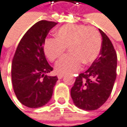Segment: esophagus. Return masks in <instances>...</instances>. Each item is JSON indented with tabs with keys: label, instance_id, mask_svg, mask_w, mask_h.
<instances>
[{
	"label": "esophagus",
	"instance_id": "34e87169",
	"mask_svg": "<svg viewBox=\"0 0 127 127\" xmlns=\"http://www.w3.org/2000/svg\"><path fill=\"white\" fill-rule=\"evenodd\" d=\"M63 77H64V75H63V74H58V79H61Z\"/></svg>",
	"mask_w": 127,
	"mask_h": 127
}]
</instances>
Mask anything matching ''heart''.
<instances>
[{
	"instance_id": "b5f03b06",
	"label": "heart",
	"mask_w": 127,
	"mask_h": 127,
	"mask_svg": "<svg viewBox=\"0 0 127 127\" xmlns=\"http://www.w3.org/2000/svg\"><path fill=\"white\" fill-rule=\"evenodd\" d=\"M55 37L46 40L43 51L53 62L61 58L69 49V54L61 59L55 69L61 73L79 70L82 66L90 65L97 58L102 46L100 32L93 27L84 24H68L55 32Z\"/></svg>"
}]
</instances>
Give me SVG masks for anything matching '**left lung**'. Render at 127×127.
Instances as JSON below:
<instances>
[{"label": "left lung", "instance_id": "obj_1", "mask_svg": "<svg viewBox=\"0 0 127 127\" xmlns=\"http://www.w3.org/2000/svg\"><path fill=\"white\" fill-rule=\"evenodd\" d=\"M99 32L103 40L100 57L76 78L71 89L75 105L87 111L98 109L106 101L117 75L116 52L107 35L100 30Z\"/></svg>", "mask_w": 127, "mask_h": 127}]
</instances>
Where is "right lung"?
Wrapping results in <instances>:
<instances>
[{
    "mask_svg": "<svg viewBox=\"0 0 127 127\" xmlns=\"http://www.w3.org/2000/svg\"><path fill=\"white\" fill-rule=\"evenodd\" d=\"M58 23L40 21L21 38L12 64V82L18 100L30 108H38L52 97L57 76H49L53 68L48 64L43 44L49 30Z\"/></svg>",
    "mask_w": 127,
    "mask_h": 127,
    "instance_id": "obj_1",
    "label": "right lung"
}]
</instances>
